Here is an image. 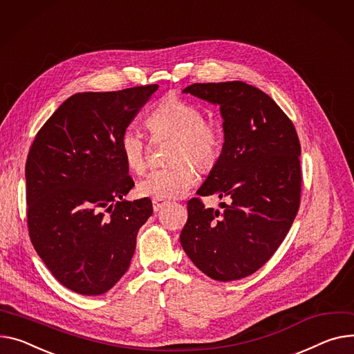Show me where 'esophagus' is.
Returning a JSON list of instances; mask_svg holds the SVG:
<instances>
[{
  "mask_svg": "<svg viewBox=\"0 0 354 354\" xmlns=\"http://www.w3.org/2000/svg\"><path fill=\"white\" fill-rule=\"evenodd\" d=\"M168 205L167 201H162V199H152V207H153V212H159L160 209H163L165 206Z\"/></svg>",
  "mask_w": 354,
  "mask_h": 354,
  "instance_id": "1",
  "label": "esophagus"
}]
</instances>
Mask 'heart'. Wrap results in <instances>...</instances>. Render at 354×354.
Masks as SVG:
<instances>
[{
    "instance_id": "b5f03b06",
    "label": "heart",
    "mask_w": 354,
    "mask_h": 354,
    "mask_svg": "<svg viewBox=\"0 0 354 354\" xmlns=\"http://www.w3.org/2000/svg\"><path fill=\"white\" fill-rule=\"evenodd\" d=\"M153 133H172L169 158L175 162L152 169L138 185L139 195L153 199H176L191 189L195 169L191 160L201 168L214 163L222 144L218 124L203 120L201 108L185 100L171 97L156 105L148 118ZM122 158L133 172L147 168L148 142L142 131L128 125L120 138Z\"/></svg>"
}]
</instances>
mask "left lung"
I'll return each mask as SVG.
<instances>
[{"label":"left lung","instance_id":"obj_1","mask_svg":"<svg viewBox=\"0 0 354 354\" xmlns=\"http://www.w3.org/2000/svg\"><path fill=\"white\" fill-rule=\"evenodd\" d=\"M183 93L219 105L225 142L198 195L227 198L219 209L187 202L180 245L209 277L232 281L261 269L283 242L300 202V142L286 113L242 81L194 84Z\"/></svg>","mask_w":354,"mask_h":354}]
</instances>
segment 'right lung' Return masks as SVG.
Returning <instances> with one entry per match:
<instances>
[{
	"label": "right lung",
	"instance_id": "obj_1",
	"mask_svg": "<svg viewBox=\"0 0 354 354\" xmlns=\"http://www.w3.org/2000/svg\"><path fill=\"white\" fill-rule=\"evenodd\" d=\"M158 85L69 97L37 133L26 165L31 242L66 289L100 296L125 274L136 234L152 215L135 186L120 138Z\"/></svg>",
	"mask_w": 354,
	"mask_h": 354
}]
</instances>
